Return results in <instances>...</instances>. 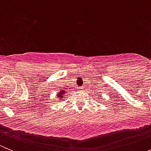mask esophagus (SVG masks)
Here are the masks:
<instances>
[{
    "instance_id": "34e87169",
    "label": "esophagus",
    "mask_w": 151,
    "mask_h": 151,
    "mask_svg": "<svg viewBox=\"0 0 151 151\" xmlns=\"http://www.w3.org/2000/svg\"><path fill=\"white\" fill-rule=\"evenodd\" d=\"M79 88H80V90H83V87H79Z\"/></svg>"
}]
</instances>
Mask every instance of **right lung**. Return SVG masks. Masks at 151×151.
Returning a JSON list of instances; mask_svg holds the SVG:
<instances>
[{
    "label": "right lung",
    "mask_w": 151,
    "mask_h": 151,
    "mask_svg": "<svg viewBox=\"0 0 151 151\" xmlns=\"http://www.w3.org/2000/svg\"><path fill=\"white\" fill-rule=\"evenodd\" d=\"M65 92V91H60V93H58V95H57V96H58V98H62V97L63 96V93ZM63 98H64V97H63Z\"/></svg>",
    "instance_id": "1"
}]
</instances>
